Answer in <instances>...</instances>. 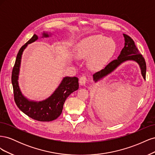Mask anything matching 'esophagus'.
<instances>
[{
    "instance_id": "obj_1",
    "label": "esophagus",
    "mask_w": 155,
    "mask_h": 155,
    "mask_svg": "<svg viewBox=\"0 0 155 155\" xmlns=\"http://www.w3.org/2000/svg\"><path fill=\"white\" fill-rule=\"evenodd\" d=\"M87 81V78L85 76H82L79 78V83L81 85H85V83Z\"/></svg>"
}]
</instances>
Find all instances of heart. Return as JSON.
I'll list each match as a JSON object with an SVG mask.
<instances>
[{"label":"heart","mask_w":155,"mask_h":155,"mask_svg":"<svg viewBox=\"0 0 155 155\" xmlns=\"http://www.w3.org/2000/svg\"><path fill=\"white\" fill-rule=\"evenodd\" d=\"M116 50L114 41L107 37L95 35L83 39L79 44L77 54L79 58L88 59V65L92 69L101 68L107 63Z\"/></svg>","instance_id":"1"}]
</instances>
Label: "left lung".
<instances>
[{
	"label": "left lung",
	"mask_w": 155,
	"mask_h": 155,
	"mask_svg": "<svg viewBox=\"0 0 155 155\" xmlns=\"http://www.w3.org/2000/svg\"><path fill=\"white\" fill-rule=\"evenodd\" d=\"M123 35L125 40V46L124 48L121 50L118 58L108 64L105 68L93 75V80L96 83L101 80L103 78L114 71L121 64L127 61H133L138 64L140 70H141V74L143 78L145 80L146 63H145V59L142 55L140 54L134 41L127 35L123 34Z\"/></svg>",
	"instance_id": "left-lung-1"
}]
</instances>
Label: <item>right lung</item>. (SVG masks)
<instances>
[{
    "instance_id": "add662e5",
    "label": "right lung",
    "mask_w": 155,
    "mask_h": 155,
    "mask_svg": "<svg viewBox=\"0 0 155 155\" xmlns=\"http://www.w3.org/2000/svg\"><path fill=\"white\" fill-rule=\"evenodd\" d=\"M42 35V38H43L49 37L51 34L50 33L48 34V32L43 31ZM37 39L38 36L34 34L25 45L22 46L17 54L12 75L14 100L18 109L30 118L39 121H50L57 119L61 115L65 100L70 94L78 89V78L68 76L63 78L52 94L43 101L30 100L23 95L18 81L22 55L28 45L34 43Z\"/></svg>"
}]
</instances>
